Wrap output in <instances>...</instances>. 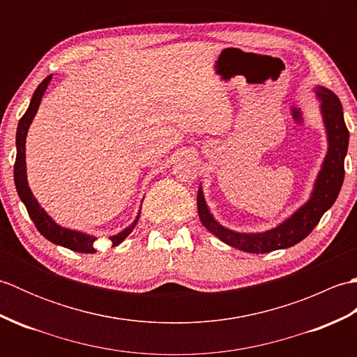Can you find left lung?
<instances>
[{
  "label": "left lung",
  "mask_w": 357,
  "mask_h": 357,
  "mask_svg": "<svg viewBox=\"0 0 357 357\" xmlns=\"http://www.w3.org/2000/svg\"><path fill=\"white\" fill-rule=\"evenodd\" d=\"M317 96L322 100V113L328 133V153L322 170L317 176L312 199L304 207L280 224L276 229L257 234L234 233L219 225L204 201L202 192H198V213L201 222L225 244L248 253H268L273 250L288 248L305 239L314 227L319 224L322 215L335 204L345 178L344 161L348 149L350 133L344 121V110L339 98L325 87H317Z\"/></svg>",
  "instance_id": "left-lung-1"
}]
</instances>
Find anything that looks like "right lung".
Returning <instances> with one entry per match:
<instances>
[{
	"instance_id": "obj_1",
	"label": "right lung",
	"mask_w": 357,
	"mask_h": 357,
	"mask_svg": "<svg viewBox=\"0 0 357 357\" xmlns=\"http://www.w3.org/2000/svg\"><path fill=\"white\" fill-rule=\"evenodd\" d=\"M52 78V75H49L47 78H44L40 86L36 87L35 93L32 96V101H30V105L27 112L22 115V118L20 119L18 123V128H17V159H15V165H13V179H15V187H17V192L20 195L21 201L24 202V206L27 208V213L32 219L36 230L40 231L45 239H49L53 244H58L61 247H66L69 250H73V252H79V253H95V241L96 238L93 236H87L84 233H78L73 230H67L63 229V227L56 225L55 222L52 221V218H49L45 215V211L40 207V204L36 202V199L33 198L32 192L27 185V178H26V135L29 130V126L32 123L33 116L36 115V110L40 107L41 98L45 87H47L49 81ZM139 215L136 216V221L126 229L124 231L118 233L116 236H112V245L115 247L118 244H121L130 231L135 229L136 222H138Z\"/></svg>"
}]
</instances>
